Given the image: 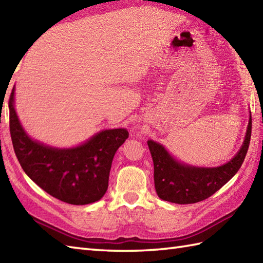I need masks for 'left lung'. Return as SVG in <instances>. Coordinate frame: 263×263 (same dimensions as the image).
<instances>
[{"instance_id": "1", "label": "left lung", "mask_w": 263, "mask_h": 263, "mask_svg": "<svg viewBox=\"0 0 263 263\" xmlns=\"http://www.w3.org/2000/svg\"><path fill=\"white\" fill-rule=\"evenodd\" d=\"M251 111L241 148L232 159L220 166H193L176 159L163 144L147 141L154 161L155 187L161 200L178 204L202 201L222 187L241 168L251 139Z\"/></svg>"}]
</instances>
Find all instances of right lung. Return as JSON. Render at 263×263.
I'll return each instance as SVG.
<instances>
[{
    "mask_svg": "<svg viewBox=\"0 0 263 263\" xmlns=\"http://www.w3.org/2000/svg\"><path fill=\"white\" fill-rule=\"evenodd\" d=\"M15 87L9 100L10 133L19 163L30 180L70 204H89L107 191L111 161L128 137L125 127L106 128L85 142L59 148L32 139L15 110Z\"/></svg>",
    "mask_w": 263,
    "mask_h": 263,
    "instance_id": "add662e5",
    "label": "right lung"
}]
</instances>
